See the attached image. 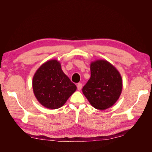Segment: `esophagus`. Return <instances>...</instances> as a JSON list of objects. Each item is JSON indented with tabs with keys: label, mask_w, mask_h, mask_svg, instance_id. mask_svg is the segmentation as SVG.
I'll return each mask as SVG.
<instances>
[{
	"label": "esophagus",
	"mask_w": 152,
	"mask_h": 152,
	"mask_svg": "<svg viewBox=\"0 0 152 152\" xmlns=\"http://www.w3.org/2000/svg\"><path fill=\"white\" fill-rule=\"evenodd\" d=\"M77 90L80 91L81 89L82 88V84H81V83H77Z\"/></svg>",
	"instance_id": "1"
}]
</instances>
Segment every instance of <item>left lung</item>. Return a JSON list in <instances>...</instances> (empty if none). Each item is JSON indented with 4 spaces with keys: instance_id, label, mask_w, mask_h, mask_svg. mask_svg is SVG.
<instances>
[{
    "instance_id": "8db88e82",
    "label": "left lung",
    "mask_w": 152,
    "mask_h": 152,
    "mask_svg": "<svg viewBox=\"0 0 152 152\" xmlns=\"http://www.w3.org/2000/svg\"><path fill=\"white\" fill-rule=\"evenodd\" d=\"M123 81L119 71L104 60L92 61L91 77L82 91L91 105L98 110L110 108L121 94Z\"/></svg>"
}]
</instances>
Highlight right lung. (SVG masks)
<instances>
[{
    "label": "right lung",
    "mask_w": 152,
    "mask_h": 152,
    "mask_svg": "<svg viewBox=\"0 0 152 152\" xmlns=\"http://www.w3.org/2000/svg\"><path fill=\"white\" fill-rule=\"evenodd\" d=\"M34 96L43 106L49 109L62 107L76 90V86L63 72L61 64L51 60L42 64L33 78Z\"/></svg>",
    "instance_id": "add662e5"
}]
</instances>
